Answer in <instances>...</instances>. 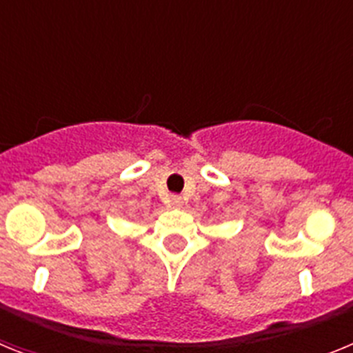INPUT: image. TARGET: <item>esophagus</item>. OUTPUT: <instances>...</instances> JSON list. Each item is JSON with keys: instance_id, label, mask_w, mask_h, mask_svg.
Instances as JSON below:
<instances>
[{"instance_id": "1", "label": "esophagus", "mask_w": 353, "mask_h": 353, "mask_svg": "<svg viewBox=\"0 0 353 353\" xmlns=\"http://www.w3.org/2000/svg\"><path fill=\"white\" fill-rule=\"evenodd\" d=\"M171 205H173L174 208H182L183 199L180 198V196H171Z\"/></svg>"}]
</instances>
